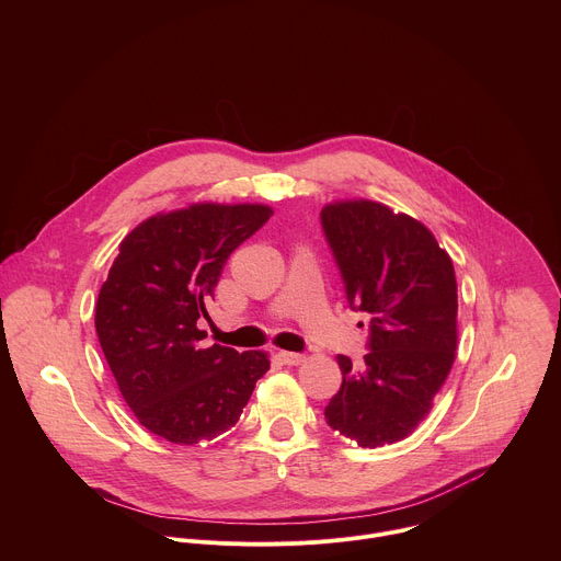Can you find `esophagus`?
Wrapping results in <instances>:
<instances>
[{
    "label": "esophagus",
    "mask_w": 561,
    "mask_h": 561,
    "mask_svg": "<svg viewBox=\"0 0 561 561\" xmlns=\"http://www.w3.org/2000/svg\"><path fill=\"white\" fill-rule=\"evenodd\" d=\"M279 359H282L286 366H297V364L306 362V355H301V353H290V351H279Z\"/></svg>",
    "instance_id": "1"
}]
</instances>
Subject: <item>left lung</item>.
Returning <instances> with one entry per match:
<instances>
[{
    "instance_id": "8db88e82",
    "label": "left lung",
    "mask_w": 561,
    "mask_h": 561,
    "mask_svg": "<svg viewBox=\"0 0 561 561\" xmlns=\"http://www.w3.org/2000/svg\"><path fill=\"white\" fill-rule=\"evenodd\" d=\"M353 310L370 319L362 364L337 355L342 388L324 415L362 448L409 437L433 409L457 348L455 268L417 219L370 199L322 208Z\"/></svg>"
}]
</instances>
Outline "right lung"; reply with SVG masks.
Here are the masks:
<instances>
[{
    "instance_id": "right-lung-1",
    "label": "right lung",
    "mask_w": 561,
    "mask_h": 561,
    "mask_svg": "<svg viewBox=\"0 0 561 561\" xmlns=\"http://www.w3.org/2000/svg\"><path fill=\"white\" fill-rule=\"evenodd\" d=\"M271 215L264 204H191L148 217L119 244L95 329L122 397L150 433L184 446L215 439L271 368L264 351L204 348L199 331L226 260Z\"/></svg>"
}]
</instances>
